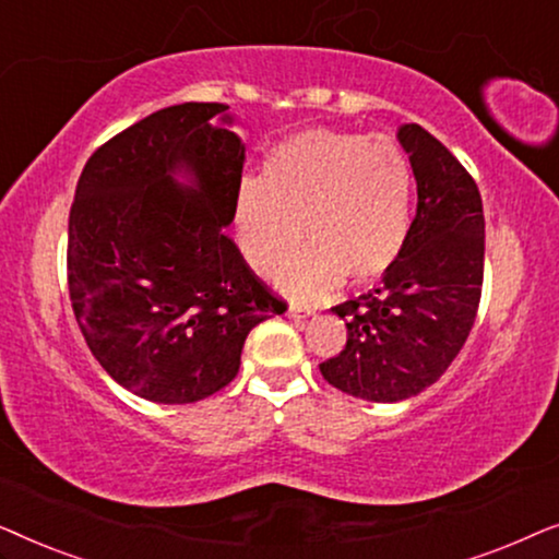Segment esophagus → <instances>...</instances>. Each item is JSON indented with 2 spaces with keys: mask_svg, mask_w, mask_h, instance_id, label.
Here are the masks:
<instances>
[{
  "mask_svg": "<svg viewBox=\"0 0 559 559\" xmlns=\"http://www.w3.org/2000/svg\"><path fill=\"white\" fill-rule=\"evenodd\" d=\"M285 316L293 318V320H305V318L312 316V310L310 308H300V305H289Z\"/></svg>",
  "mask_w": 559,
  "mask_h": 559,
  "instance_id": "1",
  "label": "esophagus"
}]
</instances>
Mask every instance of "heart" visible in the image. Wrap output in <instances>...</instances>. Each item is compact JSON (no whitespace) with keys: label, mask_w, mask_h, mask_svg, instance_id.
Listing matches in <instances>:
<instances>
[{"label":"heart","mask_w":559,"mask_h":559,"mask_svg":"<svg viewBox=\"0 0 559 559\" xmlns=\"http://www.w3.org/2000/svg\"><path fill=\"white\" fill-rule=\"evenodd\" d=\"M297 300H320L346 277L369 285L402 257L412 226V170L386 136L302 129L266 152L262 178H243L234 201L236 243L262 277Z\"/></svg>","instance_id":"b5f03b06"}]
</instances>
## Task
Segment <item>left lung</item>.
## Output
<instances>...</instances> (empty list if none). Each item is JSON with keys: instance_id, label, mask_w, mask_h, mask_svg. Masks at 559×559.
Wrapping results in <instances>:
<instances>
[{"instance_id": "left-lung-1", "label": "left lung", "mask_w": 559, "mask_h": 559, "mask_svg": "<svg viewBox=\"0 0 559 559\" xmlns=\"http://www.w3.org/2000/svg\"><path fill=\"white\" fill-rule=\"evenodd\" d=\"M396 140L409 155L417 213L402 257L356 300L335 305L348 341L320 364L328 384L392 404L435 384L468 338L484 285L486 221L476 182L419 124Z\"/></svg>"}]
</instances>
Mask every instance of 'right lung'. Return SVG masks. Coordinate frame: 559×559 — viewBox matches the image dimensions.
<instances>
[{"instance_id":"right-lung-1","label":"right lung","mask_w":559,"mask_h":559,"mask_svg":"<svg viewBox=\"0 0 559 559\" xmlns=\"http://www.w3.org/2000/svg\"><path fill=\"white\" fill-rule=\"evenodd\" d=\"M224 104L159 109L98 147L68 218V289L104 371L157 404L234 381L249 331L285 302L224 228L247 144Z\"/></svg>"}]
</instances>
